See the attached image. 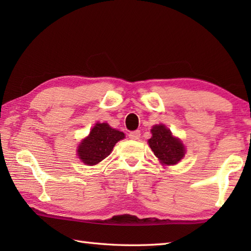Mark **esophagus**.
Here are the masks:
<instances>
[{
	"instance_id": "34e87169",
	"label": "esophagus",
	"mask_w": 251,
	"mask_h": 251,
	"mask_svg": "<svg viewBox=\"0 0 251 251\" xmlns=\"http://www.w3.org/2000/svg\"><path fill=\"white\" fill-rule=\"evenodd\" d=\"M128 137L131 140H138L140 138V131L139 130H135V131H130L128 134Z\"/></svg>"
}]
</instances>
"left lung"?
I'll return each mask as SVG.
<instances>
[{
  "mask_svg": "<svg viewBox=\"0 0 251 251\" xmlns=\"http://www.w3.org/2000/svg\"><path fill=\"white\" fill-rule=\"evenodd\" d=\"M152 137L148 140L149 146L162 165L178 164L184 157L185 148L179 138L173 136L166 126L154 125L151 129Z\"/></svg>",
  "mask_w": 251,
  "mask_h": 251,
  "instance_id": "obj_1",
  "label": "left lung"
}]
</instances>
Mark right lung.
Listing matches in <instances>:
<instances>
[{
  "label": "right lung",
  "mask_w": 251,
  "mask_h": 251,
  "mask_svg": "<svg viewBox=\"0 0 251 251\" xmlns=\"http://www.w3.org/2000/svg\"><path fill=\"white\" fill-rule=\"evenodd\" d=\"M124 138V132L112 128L106 123H97L78 145L77 156L84 164L94 166L109 156L115 143Z\"/></svg>",
  "instance_id": "1"
}]
</instances>
